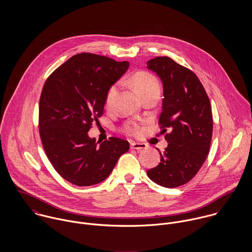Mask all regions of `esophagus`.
I'll list each match as a JSON object with an SVG mask.
<instances>
[{
	"label": "esophagus",
	"mask_w": 252,
	"mask_h": 252,
	"mask_svg": "<svg viewBox=\"0 0 252 252\" xmlns=\"http://www.w3.org/2000/svg\"><path fill=\"white\" fill-rule=\"evenodd\" d=\"M131 148L132 149H137V150H142V149L146 148V144H140V143H132Z\"/></svg>",
	"instance_id": "34e87169"
}]
</instances>
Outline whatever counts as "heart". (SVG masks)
Wrapping results in <instances>:
<instances>
[{
  "label": "heart",
  "mask_w": 252,
  "mask_h": 252,
  "mask_svg": "<svg viewBox=\"0 0 252 252\" xmlns=\"http://www.w3.org/2000/svg\"><path fill=\"white\" fill-rule=\"evenodd\" d=\"M133 83L139 95L143 97L144 95L151 92H160V85L158 80L148 72H138L133 76ZM116 94V86L113 85L108 89L106 96V107L110 108ZM124 131L127 134H137L139 131V127L135 123H127L124 126Z\"/></svg>",
  "instance_id": "1"
}]
</instances>
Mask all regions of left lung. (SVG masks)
Wrapping results in <instances>:
<instances>
[{"mask_svg":"<svg viewBox=\"0 0 252 252\" xmlns=\"http://www.w3.org/2000/svg\"><path fill=\"white\" fill-rule=\"evenodd\" d=\"M146 64L163 83L159 124L162 133L170 131L161 162L146 173L155 183L174 188L192 180L207 159L213 136L211 103L197 75L170 57H155Z\"/></svg>","mask_w":252,"mask_h":252,"instance_id":"obj_1","label":"left lung"}]
</instances>
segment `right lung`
Listing matches in <instances>:
<instances>
[{
	"instance_id": "obj_1",
	"label": "right lung",
	"mask_w": 252,
	"mask_h": 252,
	"mask_svg": "<svg viewBox=\"0 0 252 252\" xmlns=\"http://www.w3.org/2000/svg\"><path fill=\"white\" fill-rule=\"evenodd\" d=\"M129 68L92 53L76 54L46 79L39 99V136L56 172L77 186L106 180L130 144L111 137L100 146L88 131L103 115L108 89Z\"/></svg>"
}]
</instances>
